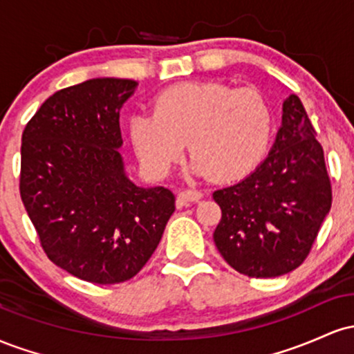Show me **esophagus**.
Returning a JSON list of instances; mask_svg holds the SVG:
<instances>
[{"instance_id": "esophagus-1", "label": "esophagus", "mask_w": 354, "mask_h": 354, "mask_svg": "<svg viewBox=\"0 0 354 354\" xmlns=\"http://www.w3.org/2000/svg\"><path fill=\"white\" fill-rule=\"evenodd\" d=\"M203 194L200 191L196 189H185L181 191L180 194H178V201H180V205H186V203H196L201 200Z\"/></svg>"}]
</instances>
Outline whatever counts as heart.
Segmentation results:
<instances>
[{
  "mask_svg": "<svg viewBox=\"0 0 354 354\" xmlns=\"http://www.w3.org/2000/svg\"><path fill=\"white\" fill-rule=\"evenodd\" d=\"M273 128V108L261 91L200 81L163 89L153 100V113H135L128 123L148 174L166 176L188 141L191 171L221 183L246 176L263 160Z\"/></svg>",
  "mask_w": 354,
  "mask_h": 354,
  "instance_id": "heart-1",
  "label": "heart"
}]
</instances>
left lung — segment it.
Returning <instances> with one entry per match:
<instances>
[{"mask_svg": "<svg viewBox=\"0 0 354 354\" xmlns=\"http://www.w3.org/2000/svg\"><path fill=\"white\" fill-rule=\"evenodd\" d=\"M213 198L221 208L214 245L238 273L276 278L301 265L330 213L331 183L298 96L283 101L281 126L265 160Z\"/></svg>", "mask_w": 354, "mask_h": 354, "instance_id": "8db88e82", "label": "left lung"}]
</instances>
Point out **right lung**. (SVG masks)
<instances>
[{
	"label": "right lung",
	"mask_w": 354,
	"mask_h": 354,
	"mask_svg": "<svg viewBox=\"0 0 354 354\" xmlns=\"http://www.w3.org/2000/svg\"><path fill=\"white\" fill-rule=\"evenodd\" d=\"M136 81L93 78L50 96L21 138L19 193L48 258L95 284L133 278L174 211L163 186L128 178L120 111Z\"/></svg>",
	"instance_id": "add662e5"
}]
</instances>
